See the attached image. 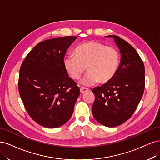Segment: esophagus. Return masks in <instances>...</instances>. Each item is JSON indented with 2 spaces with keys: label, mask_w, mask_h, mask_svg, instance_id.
Here are the masks:
<instances>
[{
  "label": "esophagus",
  "mask_w": 160,
  "mask_h": 160,
  "mask_svg": "<svg viewBox=\"0 0 160 160\" xmlns=\"http://www.w3.org/2000/svg\"><path fill=\"white\" fill-rule=\"evenodd\" d=\"M80 92H81L82 94H84V93H85V92H88L89 89L88 88H80Z\"/></svg>",
  "instance_id": "34e87169"
}]
</instances>
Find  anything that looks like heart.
Instances as JSON below:
<instances>
[{"mask_svg":"<svg viewBox=\"0 0 160 160\" xmlns=\"http://www.w3.org/2000/svg\"><path fill=\"white\" fill-rule=\"evenodd\" d=\"M120 61V53L116 48L90 41L77 46L74 55L66 56L63 63L66 71L75 80L80 78L87 67L88 72L81 83L92 86L98 82L101 84L110 82L118 72Z\"/></svg>","mask_w":160,"mask_h":160,"instance_id":"b5f03b06","label":"heart"}]
</instances>
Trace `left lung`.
I'll return each instance as SVG.
<instances>
[{
  "mask_svg": "<svg viewBox=\"0 0 160 160\" xmlns=\"http://www.w3.org/2000/svg\"><path fill=\"white\" fill-rule=\"evenodd\" d=\"M113 38L121 54L118 72L110 82L92 90L95 100L92 108L97 122L116 127L130 118L140 103L145 88V68L135 48L116 35Z\"/></svg>",
  "mask_w": 160,
  "mask_h": 160,
  "instance_id": "obj_1",
  "label": "left lung"
}]
</instances>
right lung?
<instances>
[{
  "instance_id": "1",
  "label": "right lung",
  "mask_w": 160,
  "mask_h": 160,
  "mask_svg": "<svg viewBox=\"0 0 160 160\" xmlns=\"http://www.w3.org/2000/svg\"><path fill=\"white\" fill-rule=\"evenodd\" d=\"M76 37L48 39L38 43L20 66L18 91L28 114L38 124L55 128L73 114L80 88L68 76L64 58Z\"/></svg>"
}]
</instances>
